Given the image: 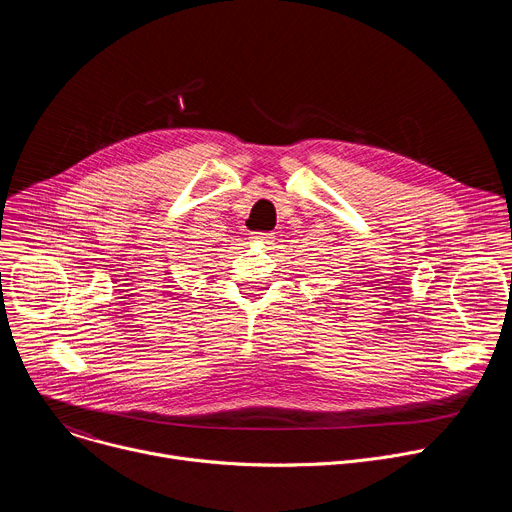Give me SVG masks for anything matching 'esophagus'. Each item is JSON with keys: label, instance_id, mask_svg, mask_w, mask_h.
Listing matches in <instances>:
<instances>
[{"label": "esophagus", "instance_id": "obj_1", "mask_svg": "<svg viewBox=\"0 0 512 512\" xmlns=\"http://www.w3.org/2000/svg\"><path fill=\"white\" fill-rule=\"evenodd\" d=\"M251 241H255V243H271L273 241V233H253Z\"/></svg>", "mask_w": 512, "mask_h": 512}]
</instances>
